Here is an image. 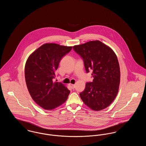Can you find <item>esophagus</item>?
Segmentation results:
<instances>
[{"mask_svg":"<svg viewBox=\"0 0 146 146\" xmlns=\"http://www.w3.org/2000/svg\"><path fill=\"white\" fill-rule=\"evenodd\" d=\"M70 86L71 87L72 89H74L75 88V85L73 84H70Z\"/></svg>","mask_w":146,"mask_h":146,"instance_id":"esophagus-1","label":"esophagus"}]
</instances>
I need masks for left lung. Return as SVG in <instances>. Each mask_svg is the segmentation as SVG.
I'll return each instance as SVG.
<instances>
[{"label": "left lung", "instance_id": "8db88e82", "mask_svg": "<svg viewBox=\"0 0 146 146\" xmlns=\"http://www.w3.org/2000/svg\"><path fill=\"white\" fill-rule=\"evenodd\" d=\"M83 60L86 73L92 70V82L86 84L80 93L84 103L98 111L111 104L117 96L120 79L117 57L110 47L99 41H90L73 46Z\"/></svg>", "mask_w": 146, "mask_h": 146}]
</instances>
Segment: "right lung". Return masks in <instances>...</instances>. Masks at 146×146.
<instances>
[{
	"instance_id": "1",
	"label": "right lung",
	"mask_w": 146,
	"mask_h": 146,
	"mask_svg": "<svg viewBox=\"0 0 146 146\" xmlns=\"http://www.w3.org/2000/svg\"><path fill=\"white\" fill-rule=\"evenodd\" d=\"M72 46L44 44L34 51L25 65V76L28 91L35 102L46 110L64 103L70 91L61 83L54 82L55 72L63 57Z\"/></svg>"
}]
</instances>
